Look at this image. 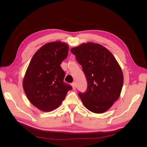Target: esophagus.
<instances>
[{"instance_id": "obj_1", "label": "esophagus", "mask_w": 147, "mask_h": 147, "mask_svg": "<svg viewBox=\"0 0 147 147\" xmlns=\"http://www.w3.org/2000/svg\"><path fill=\"white\" fill-rule=\"evenodd\" d=\"M71 86H72V87H73V89L74 90H76V84H75V83H73L71 84Z\"/></svg>"}]
</instances>
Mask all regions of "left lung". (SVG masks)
I'll return each instance as SVG.
<instances>
[{
  "instance_id": "left-lung-1",
  "label": "left lung",
  "mask_w": 147,
  "mask_h": 147,
  "mask_svg": "<svg viewBox=\"0 0 147 147\" xmlns=\"http://www.w3.org/2000/svg\"><path fill=\"white\" fill-rule=\"evenodd\" d=\"M82 65L88 88L79 93L85 107L92 112L107 111L119 97L123 85V74L113 54L98 43H83L71 49Z\"/></svg>"
}]
</instances>
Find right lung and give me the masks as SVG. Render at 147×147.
I'll use <instances>...</instances> for the list:
<instances>
[{
	"label": "right lung",
	"instance_id": "obj_1",
	"mask_svg": "<svg viewBox=\"0 0 147 147\" xmlns=\"http://www.w3.org/2000/svg\"><path fill=\"white\" fill-rule=\"evenodd\" d=\"M69 47L61 41L46 43L34 54L24 75L23 87L32 104L43 112H50L62 104L72 86L64 82L61 67Z\"/></svg>",
	"mask_w": 147,
	"mask_h": 147
}]
</instances>
